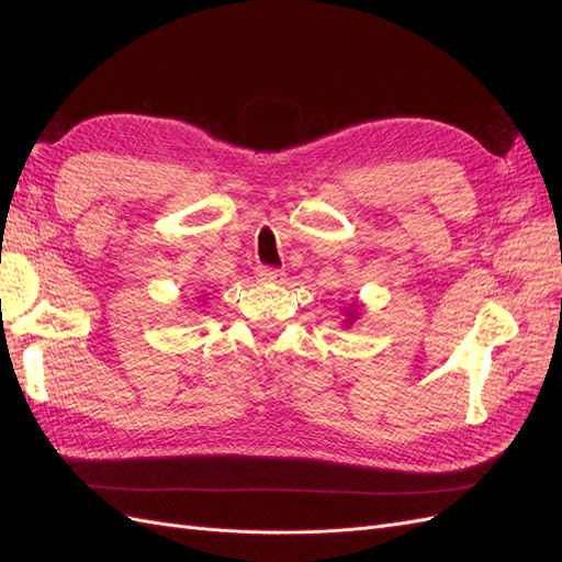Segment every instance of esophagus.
<instances>
[{"label": "esophagus", "instance_id": "1", "mask_svg": "<svg viewBox=\"0 0 562 562\" xmlns=\"http://www.w3.org/2000/svg\"><path fill=\"white\" fill-rule=\"evenodd\" d=\"M258 277H260V281L281 283L285 274H283V269H277V267H258Z\"/></svg>", "mask_w": 562, "mask_h": 562}]
</instances>
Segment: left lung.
<instances>
[{
	"mask_svg": "<svg viewBox=\"0 0 562 562\" xmlns=\"http://www.w3.org/2000/svg\"><path fill=\"white\" fill-rule=\"evenodd\" d=\"M349 316H351V314H349Z\"/></svg>",
	"mask_w": 562,
	"mask_h": 562,
	"instance_id": "obj_1",
	"label": "left lung"
}]
</instances>
